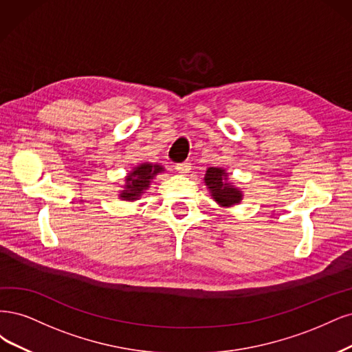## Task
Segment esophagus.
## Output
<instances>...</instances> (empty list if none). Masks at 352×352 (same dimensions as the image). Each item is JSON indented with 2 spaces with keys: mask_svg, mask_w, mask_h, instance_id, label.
I'll use <instances>...</instances> for the list:
<instances>
[{
  "mask_svg": "<svg viewBox=\"0 0 352 352\" xmlns=\"http://www.w3.org/2000/svg\"><path fill=\"white\" fill-rule=\"evenodd\" d=\"M175 169H177V171H178L179 174L186 175V174H188V173H190V169H191V164H190V162H181V164H177Z\"/></svg>",
  "mask_w": 352,
  "mask_h": 352,
  "instance_id": "1",
  "label": "esophagus"
}]
</instances>
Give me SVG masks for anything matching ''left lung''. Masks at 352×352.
<instances>
[{
    "mask_svg": "<svg viewBox=\"0 0 352 352\" xmlns=\"http://www.w3.org/2000/svg\"><path fill=\"white\" fill-rule=\"evenodd\" d=\"M205 184L210 191L213 200L222 208L238 205L243 200V192L232 183H228V173L223 168L210 166L206 169Z\"/></svg>",
    "mask_w": 352,
    "mask_h": 352,
    "instance_id": "1",
    "label": "left lung"
}]
</instances>
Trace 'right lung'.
<instances>
[{
  "instance_id": "add662e5",
  "label": "right lung",
  "mask_w": 352,
  "mask_h": 352,
  "mask_svg": "<svg viewBox=\"0 0 352 352\" xmlns=\"http://www.w3.org/2000/svg\"><path fill=\"white\" fill-rule=\"evenodd\" d=\"M164 171V166L160 164H140L126 177V184H124V190H121L120 199L122 200H138L144 190L149 188L152 179Z\"/></svg>"
}]
</instances>
